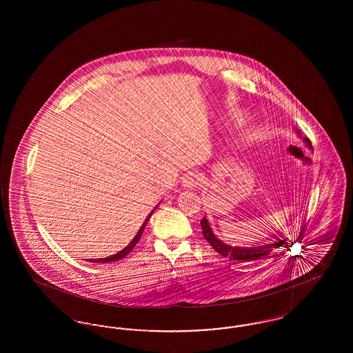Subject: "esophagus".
Returning a JSON list of instances; mask_svg holds the SVG:
<instances>
[{"label":"esophagus","instance_id":"34e87169","mask_svg":"<svg viewBox=\"0 0 353 353\" xmlns=\"http://www.w3.org/2000/svg\"><path fill=\"white\" fill-rule=\"evenodd\" d=\"M200 181H201L200 176L197 173H192L190 172V173L185 174V177L183 179V186L186 188V189H193L197 185H200Z\"/></svg>","mask_w":353,"mask_h":353}]
</instances>
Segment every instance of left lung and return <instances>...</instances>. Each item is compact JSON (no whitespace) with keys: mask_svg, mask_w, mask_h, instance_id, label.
<instances>
[{"mask_svg":"<svg viewBox=\"0 0 353 353\" xmlns=\"http://www.w3.org/2000/svg\"><path fill=\"white\" fill-rule=\"evenodd\" d=\"M302 136V134H301ZM303 141L307 144V147L310 150H312V144L310 141V139L303 137ZM202 234L203 238L210 243V246L219 252L222 256L233 259V261H255L259 258H263L265 255H269L274 250L282 248L283 245L287 246V239H285L282 232H275V234L272 233L271 242H266L258 246H252V248H241V246H230L228 243H223L221 239H219L216 235L213 234L210 225L208 222L206 217H202L201 219Z\"/></svg>","mask_w":353,"mask_h":353,"instance_id":"1","label":"left lung"}]
</instances>
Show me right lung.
<instances>
[{
	"mask_svg": "<svg viewBox=\"0 0 353 353\" xmlns=\"http://www.w3.org/2000/svg\"><path fill=\"white\" fill-rule=\"evenodd\" d=\"M159 206V203L156 205V208ZM154 208V209H156ZM154 209L152 210L151 213L148 214V217L145 219V221L143 222V225H141V228H140V230L137 232V234L134 235V239L130 242V245H127L121 252H119L118 254H114V255H111V256H107V258H99V259H91V261H88V262H94V263H105V262H117L119 259H121V258H124L128 252H132V249L134 248V245L139 242V239L141 238V234H143V232H144V228H145V225H147V222L150 221L151 219L152 214H153V212H154Z\"/></svg>",
	"mask_w": 353,
	"mask_h": 353,
	"instance_id": "1",
	"label": "right lung"
}]
</instances>
